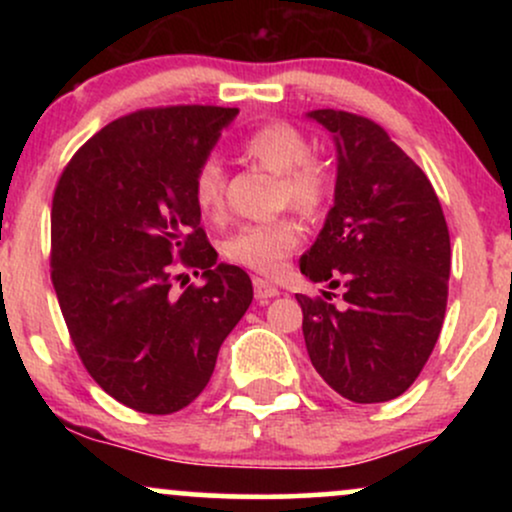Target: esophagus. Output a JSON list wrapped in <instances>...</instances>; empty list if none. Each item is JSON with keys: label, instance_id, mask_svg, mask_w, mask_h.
<instances>
[{"label": "esophagus", "instance_id": "esophagus-1", "mask_svg": "<svg viewBox=\"0 0 512 512\" xmlns=\"http://www.w3.org/2000/svg\"><path fill=\"white\" fill-rule=\"evenodd\" d=\"M252 289H255L257 301H269V298L279 296V289H276L274 284H269L267 279H262V276H255V279H252Z\"/></svg>", "mask_w": 512, "mask_h": 512}]
</instances>
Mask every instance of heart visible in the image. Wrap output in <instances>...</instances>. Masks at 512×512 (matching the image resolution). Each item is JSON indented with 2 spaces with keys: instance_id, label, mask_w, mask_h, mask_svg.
<instances>
[{
  "instance_id": "1",
  "label": "heart",
  "mask_w": 512,
  "mask_h": 512,
  "mask_svg": "<svg viewBox=\"0 0 512 512\" xmlns=\"http://www.w3.org/2000/svg\"><path fill=\"white\" fill-rule=\"evenodd\" d=\"M240 154L245 161L257 163L269 173H276L274 204L291 207L301 216L315 219L330 202L332 182L327 170L313 161L308 137L301 129L286 122H269L252 129L240 142ZM192 202L199 214L211 223L226 216V175L216 158H204L192 175ZM301 226L291 216H276L272 221L245 223L238 226L221 250L231 264L250 269V272L274 276L286 267V260L301 245Z\"/></svg>"
}]
</instances>
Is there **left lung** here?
Here are the masks:
<instances>
[{"instance_id":"left-lung-1","label":"left lung","mask_w":512,"mask_h":512,"mask_svg":"<svg viewBox=\"0 0 512 512\" xmlns=\"http://www.w3.org/2000/svg\"><path fill=\"white\" fill-rule=\"evenodd\" d=\"M337 142L334 207L301 274L344 286V303L296 293L310 361L356 404L390 402L424 370L445 320L450 233L426 173L378 122L313 110Z\"/></svg>"}]
</instances>
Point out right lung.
<instances>
[{
	"instance_id": "right-lung-1",
	"label": "right lung",
	"mask_w": 512,
	"mask_h": 512,
	"mask_svg": "<svg viewBox=\"0 0 512 512\" xmlns=\"http://www.w3.org/2000/svg\"><path fill=\"white\" fill-rule=\"evenodd\" d=\"M236 115L216 105L129 113L76 151L52 195L50 276L69 337L88 375L142 414L195 402L252 303L250 276L216 264L190 192ZM185 268L205 284L185 287Z\"/></svg>"
}]
</instances>
